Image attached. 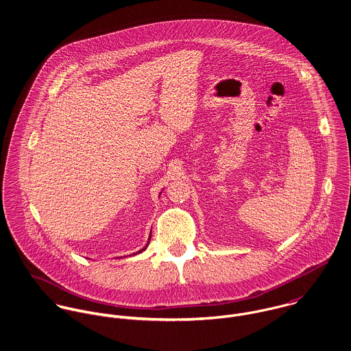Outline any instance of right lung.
I'll use <instances>...</instances> for the list:
<instances>
[{"label":"right lung","instance_id":"obj_1","mask_svg":"<svg viewBox=\"0 0 351 351\" xmlns=\"http://www.w3.org/2000/svg\"><path fill=\"white\" fill-rule=\"evenodd\" d=\"M150 241H151V234H150V237H149V241H147V243H146V246H145V247H143V249H141V250L138 251V252H139V254H141V252H142V251H145V250H146V249H147V246H149V243H150ZM134 254H135V252H134ZM131 255H132V254H131Z\"/></svg>","mask_w":351,"mask_h":351}]
</instances>
